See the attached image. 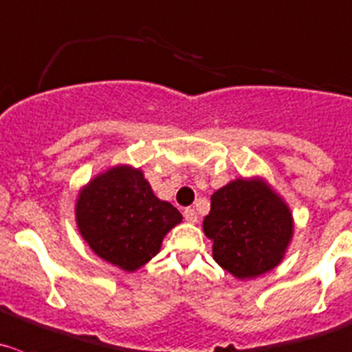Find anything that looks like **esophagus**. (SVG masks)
<instances>
[{
  "label": "esophagus",
  "instance_id": "obj_1",
  "mask_svg": "<svg viewBox=\"0 0 352 352\" xmlns=\"http://www.w3.org/2000/svg\"><path fill=\"white\" fill-rule=\"evenodd\" d=\"M184 218H186V221H189V223H196L197 221L196 210H192V208H186V210H184Z\"/></svg>",
  "mask_w": 352,
  "mask_h": 352
}]
</instances>
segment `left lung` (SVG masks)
I'll use <instances>...</instances> for the list:
<instances>
[{"mask_svg": "<svg viewBox=\"0 0 352 352\" xmlns=\"http://www.w3.org/2000/svg\"><path fill=\"white\" fill-rule=\"evenodd\" d=\"M214 261L237 278L267 274L284 258L292 237L287 204L258 179H237L211 196L204 218Z\"/></svg>", "mask_w": 352, "mask_h": 352, "instance_id": "left-lung-1", "label": "left lung"}]
</instances>
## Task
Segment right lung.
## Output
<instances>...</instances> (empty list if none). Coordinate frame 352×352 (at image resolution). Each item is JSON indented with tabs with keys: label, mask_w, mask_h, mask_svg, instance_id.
<instances>
[{
	"label": "right lung",
	"mask_w": 352,
	"mask_h": 352,
	"mask_svg": "<svg viewBox=\"0 0 352 352\" xmlns=\"http://www.w3.org/2000/svg\"><path fill=\"white\" fill-rule=\"evenodd\" d=\"M78 230L100 258L134 272L162 248L182 214L158 199L141 170L118 165L91 180L75 206Z\"/></svg>",
	"instance_id": "right-lung-1"
}]
</instances>
